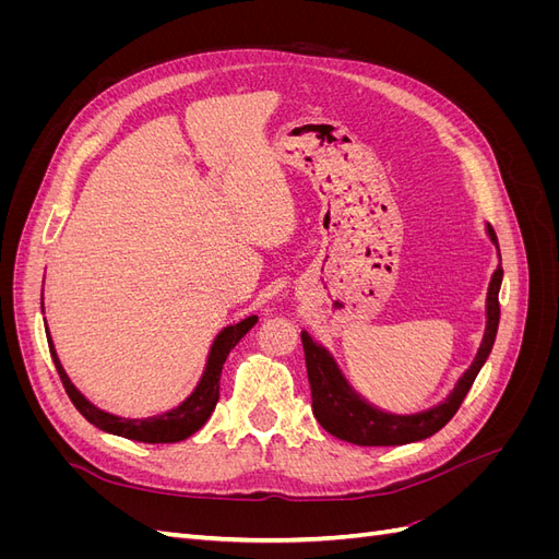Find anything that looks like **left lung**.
Wrapping results in <instances>:
<instances>
[{
	"mask_svg": "<svg viewBox=\"0 0 559 559\" xmlns=\"http://www.w3.org/2000/svg\"><path fill=\"white\" fill-rule=\"evenodd\" d=\"M485 233L489 242L497 247L499 265L489 277L487 298H485V333L480 347L473 357L471 366L464 370L462 378L454 382L450 394L431 405L427 411L419 413H389L380 405L370 403L364 394L352 386L343 368L337 366L333 354L317 343L308 331H300L302 349H306V366L312 389V413L317 421L329 433H333L341 441L354 445H405L415 441H425V438L441 431L448 421L460 411L464 396L485 366L489 352H492L497 329H499V289L503 280L501 267V253L499 242L492 226L485 224Z\"/></svg>",
	"mask_w": 559,
	"mask_h": 559,
	"instance_id": "left-lung-1",
	"label": "left lung"
}]
</instances>
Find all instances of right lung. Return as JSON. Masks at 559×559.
I'll use <instances>...</instances> for the list:
<instances>
[{
	"mask_svg": "<svg viewBox=\"0 0 559 559\" xmlns=\"http://www.w3.org/2000/svg\"><path fill=\"white\" fill-rule=\"evenodd\" d=\"M41 312H44V298H41ZM257 321L259 317L251 314L218 331V335L214 337V343L210 347L205 370H202L193 392L179 405H175V408L165 411L160 415H151V417H121V415L97 408L95 403H91L79 392L76 384L70 380V376H67V370L60 364V357L56 352L53 337H50L48 324H46V337H48L50 357H53V364L58 368V376L67 389V394H70L76 411L86 417L91 425H95L97 429H103L107 433L123 436V438H130V441H140V443H179L183 438L193 436L214 413L216 401H218V380H222V370L228 354L253 326H257Z\"/></svg>",
	"mask_w": 559,
	"mask_h": 559,
	"instance_id": "add662e5",
	"label": "right lung"
}]
</instances>
